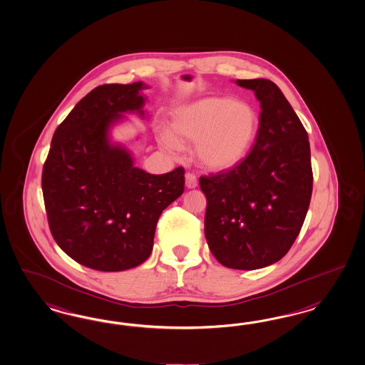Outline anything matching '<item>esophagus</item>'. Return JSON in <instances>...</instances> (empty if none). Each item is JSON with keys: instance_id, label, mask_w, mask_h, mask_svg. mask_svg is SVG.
Instances as JSON below:
<instances>
[{"instance_id": "esophagus-1", "label": "esophagus", "mask_w": 365, "mask_h": 365, "mask_svg": "<svg viewBox=\"0 0 365 365\" xmlns=\"http://www.w3.org/2000/svg\"><path fill=\"white\" fill-rule=\"evenodd\" d=\"M186 186L188 188H195L198 186V179L194 173H186Z\"/></svg>"}]
</instances>
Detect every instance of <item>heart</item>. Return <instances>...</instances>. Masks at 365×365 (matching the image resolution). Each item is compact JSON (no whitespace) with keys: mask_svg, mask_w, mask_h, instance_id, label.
I'll use <instances>...</instances> for the list:
<instances>
[{"mask_svg":"<svg viewBox=\"0 0 365 365\" xmlns=\"http://www.w3.org/2000/svg\"><path fill=\"white\" fill-rule=\"evenodd\" d=\"M259 128L255 107L227 96H212L180 108L173 118L171 133L160 131L159 143L177 155L180 144L195 143L199 163L226 170L242 162L252 150Z\"/></svg>","mask_w":365,"mask_h":365,"instance_id":"1","label":"heart"}]
</instances>
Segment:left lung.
I'll return each mask as SVG.
<instances>
[{"label": "left lung", "mask_w": 365, "mask_h": 365, "mask_svg": "<svg viewBox=\"0 0 365 365\" xmlns=\"http://www.w3.org/2000/svg\"><path fill=\"white\" fill-rule=\"evenodd\" d=\"M237 84L261 103L253 150L232 170L199 178V186L211 253L226 267L255 270L279 261L296 241L313 173L308 133L281 89L266 78Z\"/></svg>", "instance_id": "obj_1"}]
</instances>
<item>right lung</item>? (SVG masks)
<instances>
[{"instance_id":"1","label":"right lung","mask_w":365,"mask_h":365,"mask_svg":"<svg viewBox=\"0 0 365 365\" xmlns=\"http://www.w3.org/2000/svg\"><path fill=\"white\" fill-rule=\"evenodd\" d=\"M143 83L92 89L56 128L43 168L49 229L61 250L80 265L122 272L143 264L156 223L183 194L185 168L153 175L133 166L108 130L123 112L144 115Z\"/></svg>"}]
</instances>
